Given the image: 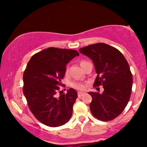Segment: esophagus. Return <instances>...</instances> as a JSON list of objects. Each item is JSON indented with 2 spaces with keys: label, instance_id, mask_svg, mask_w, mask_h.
<instances>
[{
  "label": "esophagus",
  "instance_id": "34e87169",
  "mask_svg": "<svg viewBox=\"0 0 147 147\" xmlns=\"http://www.w3.org/2000/svg\"><path fill=\"white\" fill-rule=\"evenodd\" d=\"M84 94H85V93H84V92H78V97H81V96L84 95Z\"/></svg>",
  "mask_w": 147,
  "mask_h": 147
}]
</instances>
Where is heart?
<instances>
[{
  "label": "heart",
  "instance_id": "1",
  "mask_svg": "<svg viewBox=\"0 0 147 147\" xmlns=\"http://www.w3.org/2000/svg\"><path fill=\"white\" fill-rule=\"evenodd\" d=\"M84 61H82V63H83ZM71 87H73L74 88H75L76 90H84L86 89V84L82 83V82H78V81H74L72 82L71 83Z\"/></svg>",
  "mask_w": 147,
  "mask_h": 147
}]
</instances>
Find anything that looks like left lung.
I'll list each match as a JSON object with an SVG mask.
<instances>
[{"instance_id": "1", "label": "left lung", "mask_w": 147, "mask_h": 147, "mask_svg": "<svg viewBox=\"0 0 147 147\" xmlns=\"http://www.w3.org/2000/svg\"><path fill=\"white\" fill-rule=\"evenodd\" d=\"M92 60L98 74L94 86L102 85L104 92H89L92 115L102 121H110L119 116L127 105L132 87L129 65L122 53L108 44L100 43L79 49Z\"/></svg>"}]
</instances>
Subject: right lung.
Here are the masks:
<instances>
[{
  "instance_id": "1",
  "label": "right lung",
  "mask_w": 147,
  "mask_h": 147,
  "mask_svg": "<svg viewBox=\"0 0 147 147\" xmlns=\"http://www.w3.org/2000/svg\"><path fill=\"white\" fill-rule=\"evenodd\" d=\"M79 53L76 50L49 47L35 53L23 74V94L30 110L45 125L57 127L69 121L78 93L73 88L57 96L66 65Z\"/></svg>"
}]
</instances>
